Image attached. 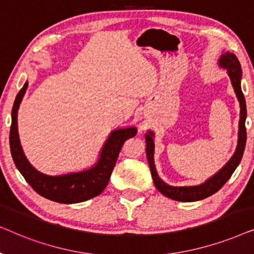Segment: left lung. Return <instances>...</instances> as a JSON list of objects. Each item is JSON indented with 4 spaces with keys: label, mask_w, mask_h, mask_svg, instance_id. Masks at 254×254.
Here are the masks:
<instances>
[{
    "label": "left lung",
    "mask_w": 254,
    "mask_h": 254,
    "mask_svg": "<svg viewBox=\"0 0 254 254\" xmlns=\"http://www.w3.org/2000/svg\"><path fill=\"white\" fill-rule=\"evenodd\" d=\"M218 65L221 68L227 69L229 77H230L232 88L235 90L236 97L239 102L241 107V114H239V124H238V141L237 147L232 155V157L229 159L227 164L222 168L220 171H217L214 176L208 178L206 182L199 185L194 186H172L166 184L164 180L159 178L157 170L155 166L154 155H155V133L152 130H148L144 135L145 138V154L150 168L151 177L154 180V184L159 192L163 195L170 197V199L176 201H182V202H193V201H199L206 197L213 195L216 193L225 183L230 179L232 173L237 169L239 163L242 161L243 154L246 144V103L244 95H243L241 79H242V68L239 64L237 57L230 52H224L218 59Z\"/></svg>",
    "instance_id": "1"
}]
</instances>
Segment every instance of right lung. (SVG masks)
<instances>
[{
	"label": "right lung",
	"instance_id": "right-lung-1",
	"mask_svg": "<svg viewBox=\"0 0 254 254\" xmlns=\"http://www.w3.org/2000/svg\"><path fill=\"white\" fill-rule=\"evenodd\" d=\"M29 82H25L16 96L11 111V127H10V151L13 163L22 173L30 186L41 196L60 203H77L99 195L109 184L111 173L116 165L120 149L127 138L136 135L135 126L117 128L111 131L105 143L100 149L98 159L90 168L77 172L51 176L40 172L27 161L20 144L17 114L23 97L25 95Z\"/></svg>",
	"mask_w": 254,
	"mask_h": 254
}]
</instances>
